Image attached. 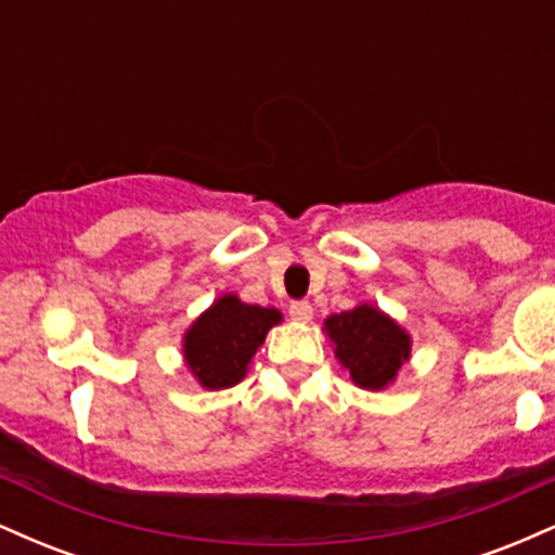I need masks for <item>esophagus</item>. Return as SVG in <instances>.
<instances>
[{
  "mask_svg": "<svg viewBox=\"0 0 555 555\" xmlns=\"http://www.w3.org/2000/svg\"><path fill=\"white\" fill-rule=\"evenodd\" d=\"M289 315H292V321H297V323L313 321V305H310L308 299H297V302L289 305Z\"/></svg>",
  "mask_w": 555,
  "mask_h": 555,
  "instance_id": "obj_1",
  "label": "esophagus"
}]
</instances>
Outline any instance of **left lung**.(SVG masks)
I'll list each match as a JSON object with an SVG mask.
<instances>
[{"instance_id": "8db88e82", "label": "left lung", "mask_w": 555, "mask_h": 555, "mask_svg": "<svg viewBox=\"0 0 555 555\" xmlns=\"http://www.w3.org/2000/svg\"><path fill=\"white\" fill-rule=\"evenodd\" d=\"M323 331L334 341V354L349 371V378L367 391L386 388L410 360V334L373 305L328 315Z\"/></svg>"}]
</instances>
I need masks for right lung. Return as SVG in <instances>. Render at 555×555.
Instances as JSON below:
<instances>
[{"mask_svg":"<svg viewBox=\"0 0 555 555\" xmlns=\"http://www.w3.org/2000/svg\"><path fill=\"white\" fill-rule=\"evenodd\" d=\"M279 321L282 313L276 308L247 305L237 295L219 297L184 331V365L208 391L240 384L253 354Z\"/></svg>","mask_w":555,"mask_h":555,"instance_id":"add662e5","label":"right lung"}]
</instances>
